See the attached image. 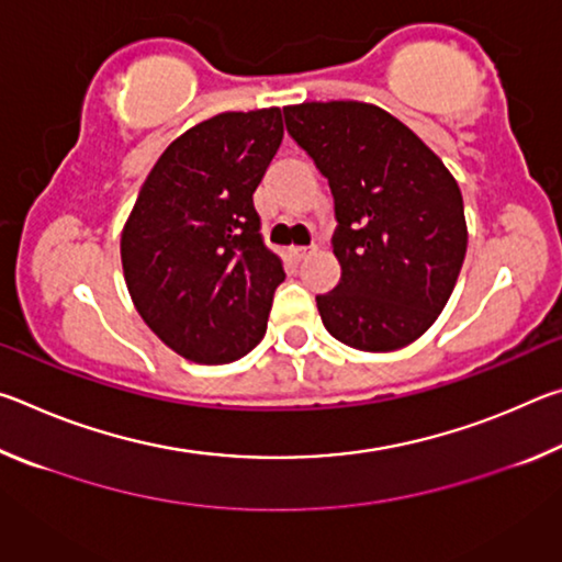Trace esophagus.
<instances>
[{
    "mask_svg": "<svg viewBox=\"0 0 562 562\" xmlns=\"http://www.w3.org/2000/svg\"><path fill=\"white\" fill-rule=\"evenodd\" d=\"M315 252H317V247H290V258L294 262H304L307 258H312Z\"/></svg>",
    "mask_w": 562,
    "mask_h": 562,
    "instance_id": "1",
    "label": "esophagus"
}]
</instances>
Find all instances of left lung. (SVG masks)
Masks as SVG:
<instances>
[{
    "instance_id": "obj_1",
    "label": "left lung",
    "mask_w": 562,
    "mask_h": 562,
    "mask_svg": "<svg viewBox=\"0 0 562 562\" xmlns=\"http://www.w3.org/2000/svg\"><path fill=\"white\" fill-rule=\"evenodd\" d=\"M288 133L327 178L339 284L317 294L327 331L394 351L429 329L465 258L463 198L449 168L392 113L361 101L284 106Z\"/></svg>"
}]
</instances>
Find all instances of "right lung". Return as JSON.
<instances>
[{
    "label": "right lung",
    "mask_w": 562,
    "mask_h": 562,
    "mask_svg": "<svg viewBox=\"0 0 562 562\" xmlns=\"http://www.w3.org/2000/svg\"><path fill=\"white\" fill-rule=\"evenodd\" d=\"M280 144V109L198 123L164 150L123 225V278L138 315L198 364L240 359L268 329L284 270L262 243L252 193Z\"/></svg>",
    "instance_id": "1"
}]
</instances>
